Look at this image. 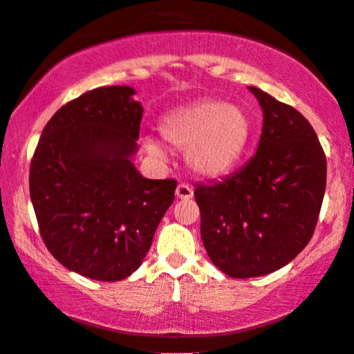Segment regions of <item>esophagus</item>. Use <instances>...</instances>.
<instances>
[{"mask_svg":"<svg viewBox=\"0 0 354 354\" xmlns=\"http://www.w3.org/2000/svg\"><path fill=\"white\" fill-rule=\"evenodd\" d=\"M176 196H178V199L187 201V199H191L192 196H194V189H192V187L187 185V183H180V185H178V187H176Z\"/></svg>","mask_w":354,"mask_h":354,"instance_id":"obj_1","label":"esophagus"}]
</instances>
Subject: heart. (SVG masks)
<instances>
[{
  "instance_id": "heart-1",
  "label": "heart",
  "mask_w": 354,
  "mask_h": 354,
  "mask_svg": "<svg viewBox=\"0 0 354 354\" xmlns=\"http://www.w3.org/2000/svg\"><path fill=\"white\" fill-rule=\"evenodd\" d=\"M252 121L241 106L220 98H201L167 113L158 122V133L174 150H187L189 167L202 176H220L236 167L252 139ZM150 153L160 147L145 139Z\"/></svg>"
}]
</instances>
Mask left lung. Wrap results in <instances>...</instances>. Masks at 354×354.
<instances>
[{"label": "left lung", "mask_w": 354, "mask_h": 354, "mask_svg": "<svg viewBox=\"0 0 354 354\" xmlns=\"http://www.w3.org/2000/svg\"><path fill=\"white\" fill-rule=\"evenodd\" d=\"M249 91L263 111L256 155L236 173L194 189L205 251L233 279L279 270L308 246L327 181V160L309 121L261 88Z\"/></svg>", "instance_id": "obj_1"}]
</instances>
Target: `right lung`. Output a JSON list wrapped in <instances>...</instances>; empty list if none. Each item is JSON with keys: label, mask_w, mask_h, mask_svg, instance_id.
<instances>
[{"label": "right lung", "mask_w": 354, "mask_h": 354, "mask_svg": "<svg viewBox=\"0 0 354 354\" xmlns=\"http://www.w3.org/2000/svg\"><path fill=\"white\" fill-rule=\"evenodd\" d=\"M134 88H92L46 122L30 162L40 236L56 261L100 281L129 277L174 201V180H147L131 162L142 105Z\"/></svg>", "instance_id": "1"}]
</instances>
